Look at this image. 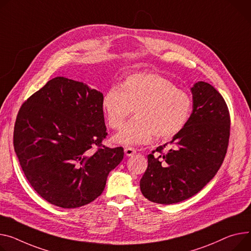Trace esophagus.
<instances>
[{
    "label": "esophagus",
    "instance_id": "1",
    "mask_svg": "<svg viewBox=\"0 0 251 251\" xmlns=\"http://www.w3.org/2000/svg\"><path fill=\"white\" fill-rule=\"evenodd\" d=\"M125 153H126V157H131L132 155H134V153H136V150H134L133 148H126L125 149Z\"/></svg>",
    "mask_w": 251,
    "mask_h": 251
}]
</instances>
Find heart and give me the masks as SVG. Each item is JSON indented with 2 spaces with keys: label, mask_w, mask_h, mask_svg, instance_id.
Wrapping results in <instances>:
<instances>
[{
  "label": "heart",
  "mask_w": 251,
  "mask_h": 251,
  "mask_svg": "<svg viewBox=\"0 0 251 251\" xmlns=\"http://www.w3.org/2000/svg\"><path fill=\"white\" fill-rule=\"evenodd\" d=\"M101 108L108 126L120 129L129 114L136 118L113 138L122 146L146 145L156 136L170 139L188 122L190 96L165 77L155 73L127 76L121 86L113 85L103 94Z\"/></svg>",
  "instance_id": "obj_1"
}]
</instances>
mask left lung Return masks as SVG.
Instances as JSON below:
<instances>
[{
    "label": "left lung",
    "instance_id": "8db88e82",
    "mask_svg": "<svg viewBox=\"0 0 251 251\" xmlns=\"http://www.w3.org/2000/svg\"><path fill=\"white\" fill-rule=\"evenodd\" d=\"M193 110L183 129L173 137L172 148H157L159 157L148 155L140 187L143 195L158 204H174L194 196L216 175L226 155L230 117L222 95L211 84L191 87Z\"/></svg>",
    "mask_w": 251,
    "mask_h": 251
}]
</instances>
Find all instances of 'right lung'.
<instances>
[{
  "mask_svg": "<svg viewBox=\"0 0 251 251\" xmlns=\"http://www.w3.org/2000/svg\"><path fill=\"white\" fill-rule=\"evenodd\" d=\"M102 96L83 82L58 76L19 110L17 157L34 190L55 206L77 208L95 200L124 159L122 147H100L107 136ZM96 145L100 149L94 151Z\"/></svg>",
  "mask_w": 251,
  "mask_h": 251,
  "instance_id": "add662e5",
  "label": "right lung"
}]
</instances>
